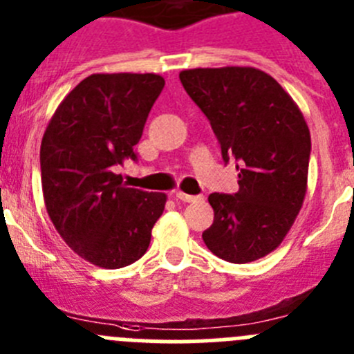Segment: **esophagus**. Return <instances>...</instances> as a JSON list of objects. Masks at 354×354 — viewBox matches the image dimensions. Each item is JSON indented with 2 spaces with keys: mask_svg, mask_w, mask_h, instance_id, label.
Here are the masks:
<instances>
[{
  "mask_svg": "<svg viewBox=\"0 0 354 354\" xmlns=\"http://www.w3.org/2000/svg\"><path fill=\"white\" fill-rule=\"evenodd\" d=\"M174 198H175V200H180V202L189 203V202H194V200H198L200 196H193V194H186V193H183V191H175V193H174Z\"/></svg>",
  "mask_w": 354,
  "mask_h": 354,
  "instance_id": "obj_1",
  "label": "esophagus"
}]
</instances>
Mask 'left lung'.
<instances>
[{"label":"left lung","mask_w":354,"mask_h":354,"mask_svg":"<svg viewBox=\"0 0 354 354\" xmlns=\"http://www.w3.org/2000/svg\"><path fill=\"white\" fill-rule=\"evenodd\" d=\"M184 89L210 121L223 160L235 158L239 191L212 193L214 223L202 239L230 263H249L281 245L304 205L310 133L281 84L252 66L193 68Z\"/></svg>","instance_id":"left-lung-1"}]
</instances>
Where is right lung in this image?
Returning <instances> with one entry per match:
<instances>
[{"mask_svg":"<svg viewBox=\"0 0 354 354\" xmlns=\"http://www.w3.org/2000/svg\"><path fill=\"white\" fill-rule=\"evenodd\" d=\"M165 79L156 73H93L64 96L41 138L45 207L57 233L80 258L122 268L145 254L165 193L122 184L119 165L133 145Z\"/></svg>","mask_w":354,"mask_h":354,"instance_id":"right-lung-1","label":"right lung"}]
</instances>
